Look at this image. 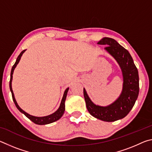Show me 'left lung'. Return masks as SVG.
Here are the masks:
<instances>
[{"instance_id":"left-lung-1","label":"left lung","mask_w":152,"mask_h":152,"mask_svg":"<svg viewBox=\"0 0 152 152\" xmlns=\"http://www.w3.org/2000/svg\"><path fill=\"white\" fill-rule=\"evenodd\" d=\"M97 43L106 45L105 51L119 64L123 75L122 91L119 96L107 106L95 104L84 88V96L87 109L92 116L103 121L113 122L127 116L134 106L140 91L138 71L129 52L117 41L103 37Z\"/></svg>"}]
</instances>
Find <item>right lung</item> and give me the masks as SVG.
I'll use <instances>...</instances> for the list:
<instances>
[{
    "label": "right lung",
    "instance_id": "right-lung-1",
    "mask_svg": "<svg viewBox=\"0 0 152 152\" xmlns=\"http://www.w3.org/2000/svg\"><path fill=\"white\" fill-rule=\"evenodd\" d=\"M25 51H26V50L22 51L21 52H20V53L17 57V60H16V61H15V64L13 65V66L12 67V69H11V79H10V82H9V86H10V90H11V92L12 93V100H13V101L15 102V105H16V107L18 109V110H19L20 113H23V114L28 118V119H29L31 121L35 123V124H37V125L50 124V123H53V122L56 121L60 119V118L62 117V115H64V111H65V101H66V99L67 96V94H68V92L69 90V87L68 88H67L64 92V95H63L62 99H61L60 107H59L58 110H56V111L54 113H53L52 114L49 115H47V116H44V117H35V116H33V115H29V113H27L25 111H24V110L19 106V104H17L16 99H15V95H14L13 91H12V74H13L15 69V68H16V66H17V64H19V61L20 60V58H21V56H23V53Z\"/></svg>",
    "mask_w": 152,
    "mask_h": 152
}]
</instances>
